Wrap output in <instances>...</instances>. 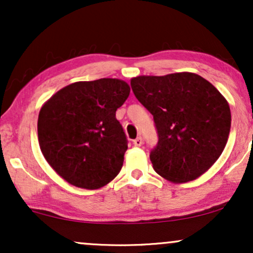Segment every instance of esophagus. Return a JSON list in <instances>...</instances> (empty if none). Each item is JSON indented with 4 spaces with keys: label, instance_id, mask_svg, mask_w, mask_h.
<instances>
[{
    "label": "esophagus",
    "instance_id": "obj_1",
    "mask_svg": "<svg viewBox=\"0 0 253 253\" xmlns=\"http://www.w3.org/2000/svg\"><path fill=\"white\" fill-rule=\"evenodd\" d=\"M133 145L136 147L141 146V145H143V139H141V136H138V138L134 139V140H133Z\"/></svg>",
    "mask_w": 253,
    "mask_h": 253
}]
</instances>
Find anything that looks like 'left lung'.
<instances>
[{"label":"left lung","mask_w":253,"mask_h":253,"mask_svg":"<svg viewBox=\"0 0 253 253\" xmlns=\"http://www.w3.org/2000/svg\"><path fill=\"white\" fill-rule=\"evenodd\" d=\"M130 86L155 120L158 144L150 159L156 172L179 184L210 170L231 129V109L221 92L193 72L136 76Z\"/></svg>","instance_id":"left-lung-1"}]
</instances>
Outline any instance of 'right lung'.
Instances as JSON below:
<instances>
[{
  "mask_svg": "<svg viewBox=\"0 0 253 253\" xmlns=\"http://www.w3.org/2000/svg\"><path fill=\"white\" fill-rule=\"evenodd\" d=\"M130 91L118 78L75 82L42 104L38 140L56 172L75 187L100 189L117 177L127 139L115 112Z\"/></svg>",
  "mask_w": 253,
  "mask_h": 253,
  "instance_id": "add662e5",
  "label": "right lung"
}]
</instances>
